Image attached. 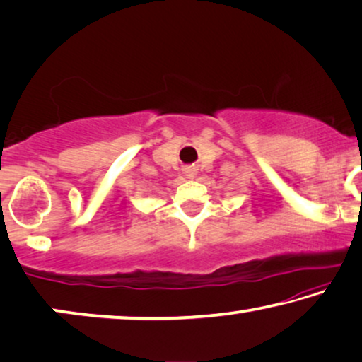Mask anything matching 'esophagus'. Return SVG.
Listing matches in <instances>:
<instances>
[{
  "label": "esophagus",
  "instance_id": "obj_1",
  "mask_svg": "<svg viewBox=\"0 0 362 362\" xmlns=\"http://www.w3.org/2000/svg\"><path fill=\"white\" fill-rule=\"evenodd\" d=\"M186 175L187 176H194V170H186Z\"/></svg>",
  "mask_w": 362,
  "mask_h": 362
}]
</instances>
